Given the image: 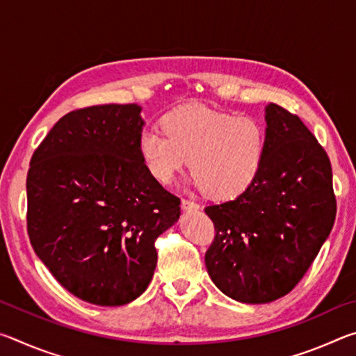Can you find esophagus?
Returning a JSON list of instances; mask_svg holds the SVG:
<instances>
[{
  "label": "esophagus",
  "mask_w": 356,
  "mask_h": 356,
  "mask_svg": "<svg viewBox=\"0 0 356 356\" xmlns=\"http://www.w3.org/2000/svg\"><path fill=\"white\" fill-rule=\"evenodd\" d=\"M182 209L184 210H197L200 209V204H196L195 201H191V200H182Z\"/></svg>",
  "instance_id": "obj_1"
}]
</instances>
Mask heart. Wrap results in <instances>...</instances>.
Wrapping results in <instances>:
<instances>
[{
	"mask_svg": "<svg viewBox=\"0 0 356 356\" xmlns=\"http://www.w3.org/2000/svg\"><path fill=\"white\" fill-rule=\"evenodd\" d=\"M163 134L143 131L138 152L147 172L171 184L190 159L196 185L212 200H232L254 182L267 138L256 119L202 105H184L160 119Z\"/></svg>",
	"mask_w": 356,
	"mask_h": 356,
	"instance_id": "1",
	"label": "heart"
}]
</instances>
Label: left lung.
Masks as SVG:
<instances>
[{
    "instance_id": "8db88e82",
    "label": "left lung",
    "mask_w": 356,
    "mask_h": 356,
    "mask_svg": "<svg viewBox=\"0 0 356 356\" xmlns=\"http://www.w3.org/2000/svg\"><path fill=\"white\" fill-rule=\"evenodd\" d=\"M265 155L257 177L234 201L212 204L215 238L209 276L222 293L261 305L298 284L330 236L336 216L325 149L297 114L265 108Z\"/></svg>"
}]
</instances>
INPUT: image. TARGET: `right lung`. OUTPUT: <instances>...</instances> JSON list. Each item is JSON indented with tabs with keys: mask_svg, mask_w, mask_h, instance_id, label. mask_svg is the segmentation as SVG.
Wrapping results in <instances>:
<instances>
[{
	"mask_svg": "<svg viewBox=\"0 0 356 356\" xmlns=\"http://www.w3.org/2000/svg\"><path fill=\"white\" fill-rule=\"evenodd\" d=\"M141 106L70 111L34 150L26 177L28 236L64 289L99 306L140 297L154 276L155 240L180 200L147 172Z\"/></svg>",
	"mask_w": 356,
	"mask_h": 356,
	"instance_id": "add662e5",
	"label": "right lung"
}]
</instances>
